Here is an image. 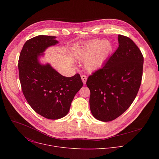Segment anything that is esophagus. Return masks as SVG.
<instances>
[{"instance_id":"1","label":"esophagus","mask_w":159,"mask_h":159,"mask_svg":"<svg viewBox=\"0 0 159 159\" xmlns=\"http://www.w3.org/2000/svg\"><path fill=\"white\" fill-rule=\"evenodd\" d=\"M81 79H82V80L84 83V84H86V81H87V77L86 75H82L81 76Z\"/></svg>"}]
</instances>
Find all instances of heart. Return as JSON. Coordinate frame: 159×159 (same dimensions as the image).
I'll use <instances>...</instances> for the list:
<instances>
[{"mask_svg": "<svg viewBox=\"0 0 159 159\" xmlns=\"http://www.w3.org/2000/svg\"><path fill=\"white\" fill-rule=\"evenodd\" d=\"M112 50L109 41H89L79 52V58L85 60V66L89 71H94L102 65Z\"/></svg>", "mask_w": 159, "mask_h": 159, "instance_id": "heart-1", "label": "heart"}]
</instances>
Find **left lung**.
<instances>
[{
  "instance_id": "8db88e82",
  "label": "left lung",
  "mask_w": 159,
  "mask_h": 159,
  "mask_svg": "<svg viewBox=\"0 0 159 159\" xmlns=\"http://www.w3.org/2000/svg\"><path fill=\"white\" fill-rule=\"evenodd\" d=\"M119 47L105 65L90 75L86 84L90 109L95 118L111 121L133 103L139 90L143 57L132 39L118 34Z\"/></svg>"
}]
</instances>
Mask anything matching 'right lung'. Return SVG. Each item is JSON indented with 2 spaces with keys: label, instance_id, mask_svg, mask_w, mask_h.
I'll use <instances>...</instances> for the list:
<instances>
[{
  "label": "right lung",
  "instance_id": "right-lung-1",
  "mask_svg": "<svg viewBox=\"0 0 159 159\" xmlns=\"http://www.w3.org/2000/svg\"><path fill=\"white\" fill-rule=\"evenodd\" d=\"M55 36L39 35L28 40L18 61L22 93L30 106L45 118L57 120L66 116L77 93L83 85L80 75L66 77L49 65L38 60L45 49L58 43Z\"/></svg>",
  "mask_w": 159,
  "mask_h": 159
}]
</instances>
